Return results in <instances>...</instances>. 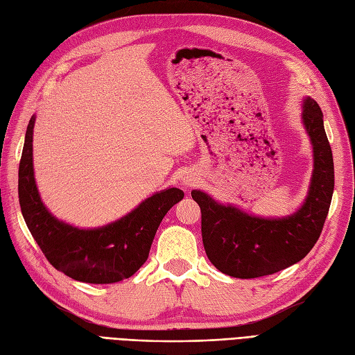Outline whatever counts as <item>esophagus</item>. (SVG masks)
<instances>
[{
  "label": "esophagus",
  "instance_id": "obj_1",
  "mask_svg": "<svg viewBox=\"0 0 355 355\" xmlns=\"http://www.w3.org/2000/svg\"><path fill=\"white\" fill-rule=\"evenodd\" d=\"M196 178L194 176H191V175H187V176H184V179H182V185H184L185 188H191L192 185L196 184Z\"/></svg>",
  "mask_w": 355,
  "mask_h": 355
}]
</instances>
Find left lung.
I'll use <instances>...</instances> for the list:
<instances>
[{"mask_svg": "<svg viewBox=\"0 0 355 355\" xmlns=\"http://www.w3.org/2000/svg\"><path fill=\"white\" fill-rule=\"evenodd\" d=\"M300 120L313 146L314 168L304 204L284 218H262L232 204H222L206 192L192 189L201 209V235L209 261L235 278L270 275L302 261L317 243L335 188L331 148L323 112L306 96Z\"/></svg>", "mask_w": 355, "mask_h": 355, "instance_id": "8db88e82", "label": "left lung"}]
</instances>
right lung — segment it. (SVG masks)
Masks as SVG:
<instances>
[{"label":"right lung","mask_w":355,"mask_h":355,"mask_svg":"<svg viewBox=\"0 0 355 355\" xmlns=\"http://www.w3.org/2000/svg\"><path fill=\"white\" fill-rule=\"evenodd\" d=\"M34 125L32 115L19 164V202L32 237L58 271L77 282L111 284L132 277L148 259L161 220L184 198V191H158L125 216L103 227H73L53 216L41 201L32 158Z\"/></svg>","instance_id":"1"}]
</instances>
